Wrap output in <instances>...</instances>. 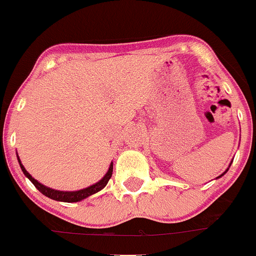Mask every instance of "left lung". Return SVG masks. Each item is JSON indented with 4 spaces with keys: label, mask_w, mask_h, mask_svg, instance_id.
Masks as SVG:
<instances>
[{
    "label": "left lung",
    "mask_w": 256,
    "mask_h": 256,
    "mask_svg": "<svg viewBox=\"0 0 256 256\" xmlns=\"http://www.w3.org/2000/svg\"><path fill=\"white\" fill-rule=\"evenodd\" d=\"M232 162H230V164H229V166H228V168H226V170H225V171H224V172H222V175H219V176H218V178H222V176H224V175H225V174H226V172H228V170H229V168H230V165H232Z\"/></svg>",
    "instance_id": "8db88e82"
}]
</instances>
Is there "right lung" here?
Instances as JSON below:
<instances>
[{
  "instance_id": "1",
  "label": "right lung",
  "mask_w": 256,
  "mask_h": 256,
  "mask_svg": "<svg viewBox=\"0 0 256 256\" xmlns=\"http://www.w3.org/2000/svg\"><path fill=\"white\" fill-rule=\"evenodd\" d=\"M17 160H18L20 164V168H21L22 172L24 174L27 178L36 186L37 190L40 192L44 195V196L50 198L52 200H56V202H81V200L86 199V198L91 196V195L96 194L98 191L102 190L106 185H108V180H110L111 175H112V168H114V162L111 161L110 166H108V172L105 174L102 178L100 181H98L96 184L94 185L88 186L85 188H81V190H76V191H61V190H54V188H48V186H44V184L38 182L34 178H32V175H30V172H27V170L24 168V166L21 164V160H20V156L17 155Z\"/></svg>"
}]
</instances>
